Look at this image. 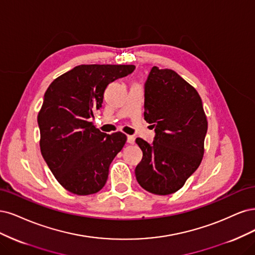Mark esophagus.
<instances>
[{
    "instance_id": "esophagus-1",
    "label": "esophagus",
    "mask_w": 255,
    "mask_h": 255,
    "mask_svg": "<svg viewBox=\"0 0 255 255\" xmlns=\"http://www.w3.org/2000/svg\"><path fill=\"white\" fill-rule=\"evenodd\" d=\"M127 142H128L129 144H134L135 137L132 136V135H128V136H127Z\"/></svg>"
}]
</instances>
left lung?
Masks as SVG:
<instances>
[{
	"mask_svg": "<svg viewBox=\"0 0 255 255\" xmlns=\"http://www.w3.org/2000/svg\"><path fill=\"white\" fill-rule=\"evenodd\" d=\"M144 119L154 127L152 144L137 137L143 151L135 167L138 184L155 195L181 188L199 167L208 121L196 89L168 69L153 67L145 83Z\"/></svg>",
	"mask_w": 255,
	"mask_h": 255,
	"instance_id": "obj_1",
	"label": "left lung"
}]
</instances>
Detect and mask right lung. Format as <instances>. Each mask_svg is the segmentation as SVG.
<instances>
[{"label":"right lung","mask_w":255,"mask_h":255,"mask_svg":"<svg viewBox=\"0 0 255 255\" xmlns=\"http://www.w3.org/2000/svg\"><path fill=\"white\" fill-rule=\"evenodd\" d=\"M134 69L132 64H81L47 88L38 114L40 149L67 191L85 196L105 186L110 164L127 136L120 131L104 133L90 121L102 108L108 85Z\"/></svg>","instance_id":"1"}]
</instances>
